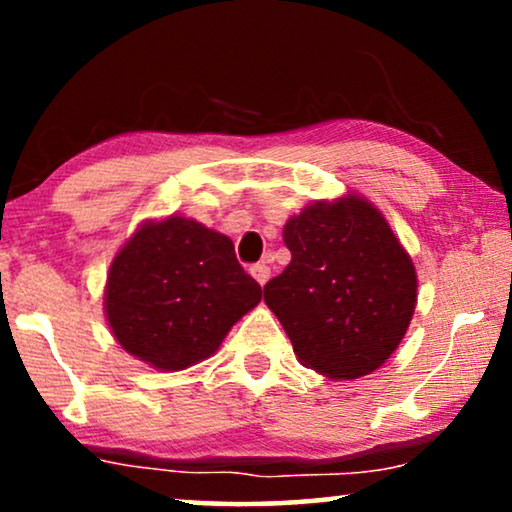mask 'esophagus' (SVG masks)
Masks as SVG:
<instances>
[{
    "instance_id": "obj_1",
    "label": "esophagus",
    "mask_w": 512,
    "mask_h": 512,
    "mask_svg": "<svg viewBox=\"0 0 512 512\" xmlns=\"http://www.w3.org/2000/svg\"><path fill=\"white\" fill-rule=\"evenodd\" d=\"M249 272H251V277H254L256 282L261 284V286H265V282H268V279H270V268H268V265H265V263L251 265Z\"/></svg>"
}]
</instances>
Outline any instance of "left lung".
Here are the masks:
<instances>
[{"mask_svg":"<svg viewBox=\"0 0 512 512\" xmlns=\"http://www.w3.org/2000/svg\"><path fill=\"white\" fill-rule=\"evenodd\" d=\"M291 263L265 284L303 366L333 380L373 373L403 340L417 303L410 256L359 195L317 202L284 226Z\"/></svg>","mask_w":512,"mask_h":512,"instance_id":"left-lung-1","label":"left lung"}]
</instances>
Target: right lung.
I'll return each instance as SVG.
<instances>
[{
	"label": "right lung",
	"mask_w": 512,
	"mask_h": 512,
	"mask_svg": "<svg viewBox=\"0 0 512 512\" xmlns=\"http://www.w3.org/2000/svg\"><path fill=\"white\" fill-rule=\"evenodd\" d=\"M261 293L226 235L170 216L146 223L118 251L104 307L125 352L158 370H184L212 356Z\"/></svg>",
	"instance_id": "1"
}]
</instances>
